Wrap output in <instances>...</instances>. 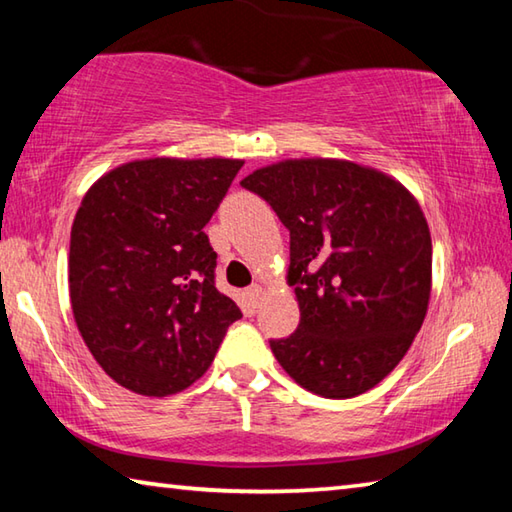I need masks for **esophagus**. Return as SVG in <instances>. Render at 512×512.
I'll return each instance as SVG.
<instances>
[{
  "mask_svg": "<svg viewBox=\"0 0 512 512\" xmlns=\"http://www.w3.org/2000/svg\"><path fill=\"white\" fill-rule=\"evenodd\" d=\"M246 296H248V300H250V305L257 307L259 298H262V287H259V284H250L248 291H246Z\"/></svg>",
  "mask_w": 512,
  "mask_h": 512,
  "instance_id": "esophagus-1",
  "label": "esophagus"
}]
</instances>
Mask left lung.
Listing matches in <instances>:
<instances>
[{
  "instance_id": "left-lung-1",
  "label": "left lung",
  "mask_w": 512,
  "mask_h": 512,
  "mask_svg": "<svg viewBox=\"0 0 512 512\" xmlns=\"http://www.w3.org/2000/svg\"><path fill=\"white\" fill-rule=\"evenodd\" d=\"M241 187L273 207L291 239L300 323L268 341L275 359L329 400L370 391L427 314L431 235L420 205L393 178L341 160L271 164Z\"/></svg>"
}]
</instances>
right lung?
Masks as SVG:
<instances>
[{
	"instance_id": "add662e5",
	"label": "right lung",
	"mask_w": 512,
	"mask_h": 512,
	"mask_svg": "<svg viewBox=\"0 0 512 512\" xmlns=\"http://www.w3.org/2000/svg\"><path fill=\"white\" fill-rule=\"evenodd\" d=\"M241 167L221 158L128 162L85 194L69 241V298L92 357L128 391H185L241 318L216 289V253L203 232Z\"/></svg>"
}]
</instances>
